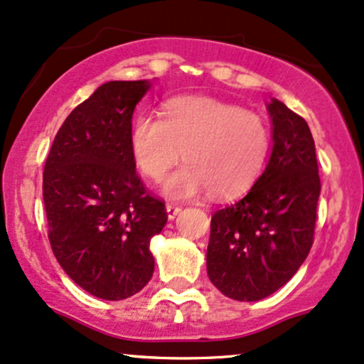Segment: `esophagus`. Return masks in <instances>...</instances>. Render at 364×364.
<instances>
[{
  "mask_svg": "<svg viewBox=\"0 0 364 364\" xmlns=\"http://www.w3.org/2000/svg\"><path fill=\"white\" fill-rule=\"evenodd\" d=\"M181 206H178V205H171V203H170V205H166V212H168V218H170V220H173V218L175 217H177V215L178 213H181Z\"/></svg>",
  "mask_w": 364,
  "mask_h": 364,
  "instance_id": "obj_1",
  "label": "esophagus"
}]
</instances>
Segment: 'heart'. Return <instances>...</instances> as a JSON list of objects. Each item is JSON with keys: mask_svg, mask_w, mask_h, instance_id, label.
Returning a JSON list of instances; mask_svg holds the SVG:
<instances>
[{"mask_svg": "<svg viewBox=\"0 0 364 364\" xmlns=\"http://www.w3.org/2000/svg\"><path fill=\"white\" fill-rule=\"evenodd\" d=\"M130 142L136 166L151 181H161L183 154L187 166L165 182L166 196L186 199L210 191L215 198H232L260 177L271 134L255 112L186 97L166 104L165 118L151 112L136 116Z\"/></svg>", "mask_w": 364, "mask_h": 364, "instance_id": "heart-1", "label": "heart"}]
</instances>
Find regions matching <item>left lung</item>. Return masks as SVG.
Listing matches in <instances>:
<instances>
[{
  "instance_id": "obj_1",
  "label": "left lung",
  "mask_w": 364,
  "mask_h": 364,
  "mask_svg": "<svg viewBox=\"0 0 364 364\" xmlns=\"http://www.w3.org/2000/svg\"><path fill=\"white\" fill-rule=\"evenodd\" d=\"M272 146L267 168L240 201L217 210L210 224L206 271L225 296L255 302L279 290L314 243L321 193L307 121L281 100L269 104Z\"/></svg>"
}]
</instances>
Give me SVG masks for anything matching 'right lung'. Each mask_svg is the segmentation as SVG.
Returning a JSON list of instances; mask_svg holds the SVG:
<instances>
[{"label": "right lung", "mask_w": 364, "mask_h": 364, "mask_svg": "<svg viewBox=\"0 0 364 364\" xmlns=\"http://www.w3.org/2000/svg\"><path fill=\"white\" fill-rule=\"evenodd\" d=\"M147 81H109L62 123L43 171L48 240L83 290L123 300L149 283L151 237L168 220L165 201L140 181L132 116Z\"/></svg>", "instance_id": "add662e5"}]
</instances>
